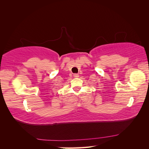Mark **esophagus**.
<instances>
[{
    "instance_id": "34e87169",
    "label": "esophagus",
    "mask_w": 149,
    "mask_h": 149,
    "mask_svg": "<svg viewBox=\"0 0 149 149\" xmlns=\"http://www.w3.org/2000/svg\"><path fill=\"white\" fill-rule=\"evenodd\" d=\"M73 76H74V78H78V76H79V75H78V74L75 73V74H73Z\"/></svg>"
}]
</instances>
